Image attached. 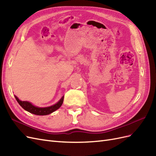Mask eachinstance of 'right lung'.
<instances>
[{
    "mask_svg": "<svg viewBox=\"0 0 156 156\" xmlns=\"http://www.w3.org/2000/svg\"><path fill=\"white\" fill-rule=\"evenodd\" d=\"M14 97L16 98V99L17 100V103L20 104V105L24 110L27 111V112L30 113H32L33 114L38 115H48L53 112H55V110L59 109L61 107V106L63 103V99H64V96H63L61 98V99L55 105L50 106H48V107H38V106L33 105L32 103H30L29 101H21L18 99V97H17L16 95H14Z\"/></svg>",
    "mask_w": 156,
    "mask_h": 156,
    "instance_id": "1",
    "label": "right lung"
}]
</instances>
